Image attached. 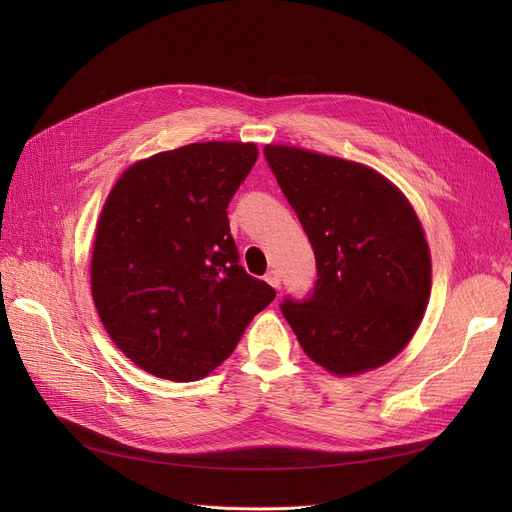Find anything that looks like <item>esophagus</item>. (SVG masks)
Here are the masks:
<instances>
[{"instance_id":"obj_1","label":"esophagus","mask_w":512,"mask_h":512,"mask_svg":"<svg viewBox=\"0 0 512 512\" xmlns=\"http://www.w3.org/2000/svg\"><path fill=\"white\" fill-rule=\"evenodd\" d=\"M265 282H267L269 286H273V288H280V284H282L280 273H277V271H269V273L265 275Z\"/></svg>"}]
</instances>
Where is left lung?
I'll return each mask as SVG.
<instances>
[{"label": "left lung", "mask_w": 512, "mask_h": 512, "mask_svg": "<svg viewBox=\"0 0 512 512\" xmlns=\"http://www.w3.org/2000/svg\"><path fill=\"white\" fill-rule=\"evenodd\" d=\"M277 185L312 243L318 280L282 314L309 359L339 376L401 352L423 318L431 258L414 209L376 170L267 145Z\"/></svg>", "instance_id": "left-lung-1"}]
</instances>
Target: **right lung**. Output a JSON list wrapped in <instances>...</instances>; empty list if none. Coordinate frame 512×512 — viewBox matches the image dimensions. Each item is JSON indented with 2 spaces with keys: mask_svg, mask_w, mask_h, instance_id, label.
<instances>
[{
  "mask_svg": "<svg viewBox=\"0 0 512 512\" xmlns=\"http://www.w3.org/2000/svg\"><path fill=\"white\" fill-rule=\"evenodd\" d=\"M252 143H194L136 162L108 194L91 297L117 348L149 374L192 382L235 350L275 290L247 275L228 205Z\"/></svg>",
  "mask_w": 512,
  "mask_h": 512,
  "instance_id": "right-lung-1",
  "label": "right lung"
}]
</instances>
